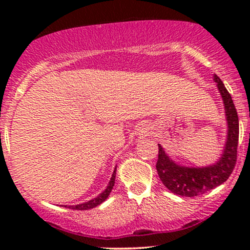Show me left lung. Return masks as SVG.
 Segmentation results:
<instances>
[{
  "label": "left lung",
  "mask_w": 250,
  "mask_h": 250,
  "mask_svg": "<svg viewBox=\"0 0 250 250\" xmlns=\"http://www.w3.org/2000/svg\"><path fill=\"white\" fill-rule=\"evenodd\" d=\"M221 97L225 104V113L228 125L227 141L222 156L214 165L209 167L193 168L177 165L166 154L165 149L159 145V159L156 162V170L160 180L171 193L181 196L194 197L205 194L217 186L222 185L233 173L237 157V143H239V116L233 99L228 93L220 77L214 75Z\"/></svg>",
  "instance_id": "8db88e82"
}]
</instances>
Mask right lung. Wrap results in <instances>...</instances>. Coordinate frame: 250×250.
<instances>
[{
  "instance_id": "right-lung-1",
  "label": "right lung",
  "mask_w": 250,
  "mask_h": 250,
  "mask_svg": "<svg viewBox=\"0 0 250 250\" xmlns=\"http://www.w3.org/2000/svg\"><path fill=\"white\" fill-rule=\"evenodd\" d=\"M115 176H116V168H115V170H114L113 175H111V179H110V181H109L108 187L105 188V190L102 191V193L100 194L99 196L95 197V199L88 201V202L81 203V205L64 206V207H67V208H69V209H75V210H88V209L97 207V206H99V205H101L103 201L107 200V197L109 196V194H110L111 189H113V187H114V183H115Z\"/></svg>"
}]
</instances>
